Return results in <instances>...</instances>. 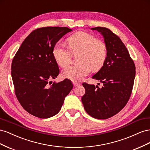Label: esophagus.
Segmentation results:
<instances>
[{"instance_id": "34e87169", "label": "esophagus", "mask_w": 150, "mask_h": 150, "mask_svg": "<svg viewBox=\"0 0 150 150\" xmlns=\"http://www.w3.org/2000/svg\"><path fill=\"white\" fill-rule=\"evenodd\" d=\"M72 83H73L74 87H77V86H79L81 84L79 83H77V82H73Z\"/></svg>"}]
</instances>
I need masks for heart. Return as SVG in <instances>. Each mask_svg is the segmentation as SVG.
<instances>
[{
    "mask_svg": "<svg viewBox=\"0 0 150 150\" xmlns=\"http://www.w3.org/2000/svg\"><path fill=\"white\" fill-rule=\"evenodd\" d=\"M68 49L60 44H56L52 50V55L57 64L66 67L70 64L72 54L79 52L77 61L78 64L66 68L62 72L63 78L73 81L83 79L94 71L99 70L107 57V46L103 40L96 39L92 34L79 31L66 40Z\"/></svg>",
    "mask_w": 150,
    "mask_h": 150,
    "instance_id": "heart-1",
    "label": "heart"
}]
</instances>
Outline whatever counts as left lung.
<instances>
[{"label": "left lung", "instance_id": "left-lung-1", "mask_svg": "<svg viewBox=\"0 0 150 150\" xmlns=\"http://www.w3.org/2000/svg\"><path fill=\"white\" fill-rule=\"evenodd\" d=\"M101 33L107 46V57L103 66L92 78L103 84L83 83L85 94L81 98L84 110L96 119L105 120L116 115L128 103L135 78V65L120 38L108 28H91Z\"/></svg>", "mask_w": 150, "mask_h": 150}]
</instances>
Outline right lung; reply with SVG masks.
I'll list each match as a JSON object with an SVG mask.
<instances>
[{"instance_id": "obj_1", "label": "right lung", "mask_w": 150, "mask_h": 150, "mask_svg": "<svg viewBox=\"0 0 150 150\" xmlns=\"http://www.w3.org/2000/svg\"><path fill=\"white\" fill-rule=\"evenodd\" d=\"M71 31L66 27L35 29L25 38L13 58L11 75L16 97L26 111L39 118L57 114L73 88L67 79L57 83L50 81L59 74L53 48Z\"/></svg>"}]
</instances>
